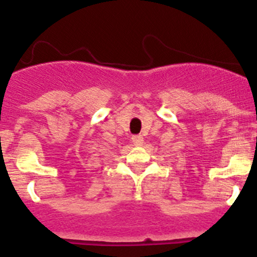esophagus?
I'll return each mask as SVG.
<instances>
[{
  "mask_svg": "<svg viewBox=\"0 0 257 257\" xmlns=\"http://www.w3.org/2000/svg\"><path fill=\"white\" fill-rule=\"evenodd\" d=\"M132 144L135 146H142V144H144V137L141 135H135V136H132Z\"/></svg>",
  "mask_w": 257,
  "mask_h": 257,
  "instance_id": "obj_1",
  "label": "esophagus"
}]
</instances>
